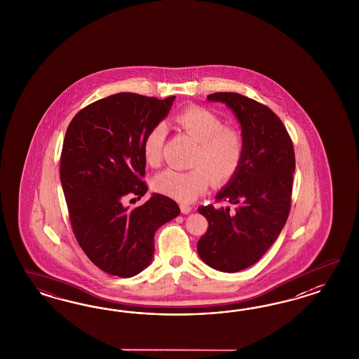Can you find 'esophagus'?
<instances>
[{
  "instance_id": "34e87169",
  "label": "esophagus",
  "mask_w": 359,
  "mask_h": 359,
  "mask_svg": "<svg viewBox=\"0 0 359 359\" xmlns=\"http://www.w3.org/2000/svg\"><path fill=\"white\" fill-rule=\"evenodd\" d=\"M180 210H182V213L188 215V213L192 210V207H191V205H185V204H182V205H180Z\"/></svg>"
}]
</instances>
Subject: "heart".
Returning a JSON list of instances; mask_svg holds the SVG:
<instances>
[{
    "instance_id": "obj_1",
    "label": "heart",
    "mask_w": 359,
    "mask_h": 359,
    "mask_svg": "<svg viewBox=\"0 0 359 359\" xmlns=\"http://www.w3.org/2000/svg\"><path fill=\"white\" fill-rule=\"evenodd\" d=\"M175 122L198 142L194 158L196 167L189 171L167 168L154 177L152 187L156 192L187 204L207 191L212 182L210 173L216 183H226L237 174L243 158V140L238 130L224 126L221 118L208 109H184L175 117ZM164 140L163 123L155 125L146 134L142 152L147 164H159Z\"/></svg>"
}]
</instances>
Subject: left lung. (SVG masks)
Instances as JSON below:
<instances>
[{
  "mask_svg": "<svg viewBox=\"0 0 359 359\" xmlns=\"http://www.w3.org/2000/svg\"><path fill=\"white\" fill-rule=\"evenodd\" d=\"M208 101L222 102L241 123L243 158L217 195L230 207H198L208 219L197 251L212 269L238 272L252 266L271 248L284 228L292 195L294 144L271 109L233 92H218Z\"/></svg>",
  "mask_w": 359,
  "mask_h": 359,
  "instance_id": "8db88e82",
  "label": "left lung"
}]
</instances>
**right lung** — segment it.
<instances>
[{
    "mask_svg": "<svg viewBox=\"0 0 359 359\" xmlns=\"http://www.w3.org/2000/svg\"><path fill=\"white\" fill-rule=\"evenodd\" d=\"M174 100L117 93L80 110L65 131L60 182L72 230L88 258L110 275L131 278L144 270L155 231L180 213L159 194L141 207H123L125 196L147 192L142 143Z\"/></svg>",
    "mask_w": 359,
    "mask_h": 359,
    "instance_id": "1",
    "label": "right lung"
}]
</instances>
